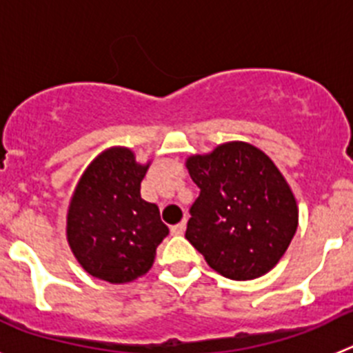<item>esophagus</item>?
I'll return each mask as SVG.
<instances>
[{
    "mask_svg": "<svg viewBox=\"0 0 353 353\" xmlns=\"http://www.w3.org/2000/svg\"><path fill=\"white\" fill-rule=\"evenodd\" d=\"M183 232H185V221L171 226V235H183Z\"/></svg>",
    "mask_w": 353,
    "mask_h": 353,
    "instance_id": "obj_1",
    "label": "esophagus"
}]
</instances>
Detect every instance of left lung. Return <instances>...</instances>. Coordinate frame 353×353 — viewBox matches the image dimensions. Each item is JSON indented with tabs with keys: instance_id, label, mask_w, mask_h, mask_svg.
I'll return each mask as SVG.
<instances>
[{
	"instance_id": "1",
	"label": "left lung",
	"mask_w": 353,
	"mask_h": 353,
	"mask_svg": "<svg viewBox=\"0 0 353 353\" xmlns=\"http://www.w3.org/2000/svg\"><path fill=\"white\" fill-rule=\"evenodd\" d=\"M185 168L199 187L185 239L228 279L272 270L299 226L297 199L272 159L251 143L228 141L187 157Z\"/></svg>"
}]
</instances>
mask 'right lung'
Here are the masks:
<instances>
[{
  "instance_id": "right-lung-1",
  "label": "right lung",
  "mask_w": 353,
  "mask_h": 353,
  "mask_svg": "<svg viewBox=\"0 0 353 353\" xmlns=\"http://www.w3.org/2000/svg\"><path fill=\"white\" fill-rule=\"evenodd\" d=\"M150 162L127 146H111L83 171L67 210V242L90 276L121 285L145 276L170 233L159 207L141 198Z\"/></svg>"
}]
</instances>
